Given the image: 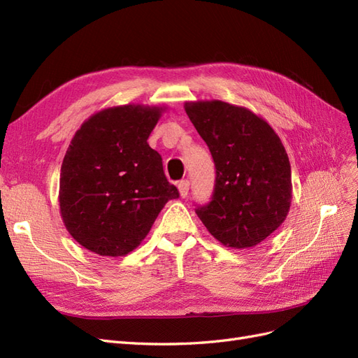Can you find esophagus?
Wrapping results in <instances>:
<instances>
[{
    "label": "esophagus",
    "instance_id": "1",
    "mask_svg": "<svg viewBox=\"0 0 358 358\" xmlns=\"http://www.w3.org/2000/svg\"><path fill=\"white\" fill-rule=\"evenodd\" d=\"M178 189H179V196L182 199H185L188 196V191H189V182L188 180H180L178 183Z\"/></svg>",
    "mask_w": 358,
    "mask_h": 358
}]
</instances>
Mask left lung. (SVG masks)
Instances as JSON below:
<instances>
[{
    "label": "left lung",
    "instance_id": "1",
    "mask_svg": "<svg viewBox=\"0 0 358 358\" xmlns=\"http://www.w3.org/2000/svg\"><path fill=\"white\" fill-rule=\"evenodd\" d=\"M183 107L216 169L212 201L196 209L197 216L224 246H257L289 212L291 166L282 142L246 107L221 100L185 101Z\"/></svg>",
    "mask_w": 358,
    "mask_h": 358
}]
</instances>
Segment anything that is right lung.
Here are the masks:
<instances>
[{
  "label": "right lung",
  "mask_w": 358,
  "mask_h": 358,
  "mask_svg": "<svg viewBox=\"0 0 358 358\" xmlns=\"http://www.w3.org/2000/svg\"><path fill=\"white\" fill-rule=\"evenodd\" d=\"M166 106L124 104L94 113L73 136L59 178V212L73 239L101 257L142 243L176 187L148 138Z\"/></svg>",
  "instance_id": "1"
}]
</instances>
